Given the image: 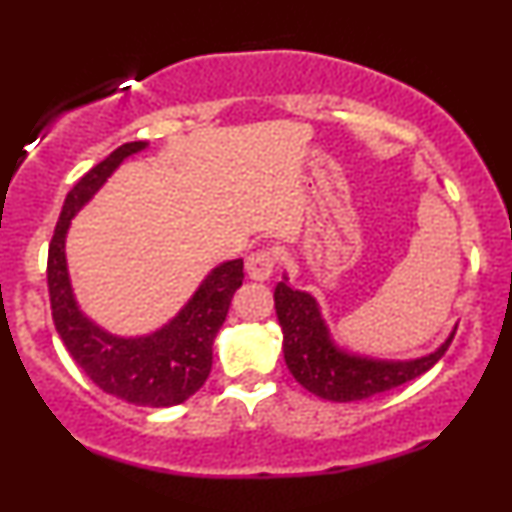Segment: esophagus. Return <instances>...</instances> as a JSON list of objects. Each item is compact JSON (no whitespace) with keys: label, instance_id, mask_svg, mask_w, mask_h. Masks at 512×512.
I'll return each instance as SVG.
<instances>
[{"label":"esophagus","instance_id":"1","mask_svg":"<svg viewBox=\"0 0 512 512\" xmlns=\"http://www.w3.org/2000/svg\"><path fill=\"white\" fill-rule=\"evenodd\" d=\"M276 264V252L272 248H262L257 252H250L248 260H245V272L250 279L255 281H267L274 272Z\"/></svg>","mask_w":512,"mask_h":512}]
</instances>
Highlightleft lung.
<instances>
[{"mask_svg":"<svg viewBox=\"0 0 512 512\" xmlns=\"http://www.w3.org/2000/svg\"><path fill=\"white\" fill-rule=\"evenodd\" d=\"M274 308L284 332V358L291 375L305 390L330 402H358L419 378L443 358L457 330V325L452 327L448 339L431 354L392 361L354 354L334 342L320 305L308 291L293 289L289 276L276 284Z\"/></svg>","mask_w":512,"mask_h":512,"instance_id":"8db88e82","label":"left lung"}]
</instances>
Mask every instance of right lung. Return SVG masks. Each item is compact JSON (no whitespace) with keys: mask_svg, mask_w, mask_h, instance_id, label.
Returning <instances> with one entry per match:
<instances>
[{"mask_svg":"<svg viewBox=\"0 0 512 512\" xmlns=\"http://www.w3.org/2000/svg\"><path fill=\"white\" fill-rule=\"evenodd\" d=\"M129 142L93 166L64 199L48 250L52 320L64 346L103 392L137 407H173L192 397L211 370V346L226 320L233 293L243 284V260L221 262L204 276L192 298L156 332L120 337L103 330L76 303L64 240L72 219L91 202L125 158L146 149Z\"/></svg>","mask_w":512,"mask_h":512,"instance_id":"obj_1","label":"right lung"}]
</instances>
